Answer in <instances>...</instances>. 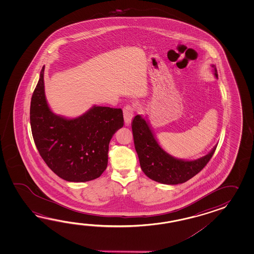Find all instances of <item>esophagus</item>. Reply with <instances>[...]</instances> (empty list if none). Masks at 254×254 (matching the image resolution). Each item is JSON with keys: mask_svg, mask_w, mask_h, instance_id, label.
I'll return each instance as SVG.
<instances>
[{"mask_svg": "<svg viewBox=\"0 0 254 254\" xmlns=\"http://www.w3.org/2000/svg\"><path fill=\"white\" fill-rule=\"evenodd\" d=\"M134 114V108L131 105H125L124 107V117H125V122L126 125H129L131 122V119L133 117Z\"/></svg>", "mask_w": 254, "mask_h": 254, "instance_id": "obj_1", "label": "esophagus"}]
</instances>
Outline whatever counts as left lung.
I'll use <instances>...</instances> for the list:
<instances>
[{"label":"left lung","instance_id":"1","mask_svg":"<svg viewBox=\"0 0 254 254\" xmlns=\"http://www.w3.org/2000/svg\"><path fill=\"white\" fill-rule=\"evenodd\" d=\"M214 75L217 69L212 65ZM135 150L139 157L142 172L149 178L163 184H184L205 167L215 152L217 145L205 156L195 161H184L171 156L163 151L151 132L148 123L140 115L131 122Z\"/></svg>","mask_w":254,"mask_h":254}]
</instances>
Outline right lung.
<instances>
[{
    "label": "right lung",
    "instance_id": "add662e5",
    "mask_svg": "<svg viewBox=\"0 0 254 254\" xmlns=\"http://www.w3.org/2000/svg\"><path fill=\"white\" fill-rule=\"evenodd\" d=\"M44 66L32 96L30 121L33 140L48 167L67 182L98 178L108 164L109 143L124 126L122 109L93 106L75 119L52 113L44 94Z\"/></svg>",
    "mask_w": 254,
    "mask_h": 254
}]
</instances>
